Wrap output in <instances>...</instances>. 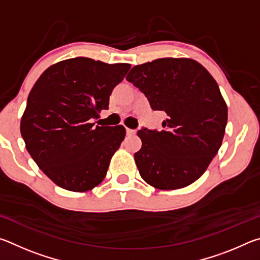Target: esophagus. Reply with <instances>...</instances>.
Listing matches in <instances>:
<instances>
[{
    "instance_id": "esophagus-1",
    "label": "esophagus",
    "mask_w": 260,
    "mask_h": 260,
    "mask_svg": "<svg viewBox=\"0 0 260 260\" xmlns=\"http://www.w3.org/2000/svg\"><path fill=\"white\" fill-rule=\"evenodd\" d=\"M126 133H127V135H134V134L136 133V131H135V129L127 128V129H126Z\"/></svg>"
}]
</instances>
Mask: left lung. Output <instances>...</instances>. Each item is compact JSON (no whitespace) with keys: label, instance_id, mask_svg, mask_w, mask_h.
<instances>
[{"label":"left lung","instance_id":"left-lung-1","mask_svg":"<svg viewBox=\"0 0 260 260\" xmlns=\"http://www.w3.org/2000/svg\"><path fill=\"white\" fill-rule=\"evenodd\" d=\"M152 110L166 113L162 129L138 132L142 147L134 153L144 181L161 190L183 188L208 169L221 147L227 105L212 76L196 60L159 58L127 74Z\"/></svg>","mask_w":260,"mask_h":260}]
</instances>
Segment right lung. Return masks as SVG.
Wrapping results in <instances>:
<instances>
[{"label":"right lung","mask_w":260,"mask_h":260,"mask_svg":"<svg viewBox=\"0 0 260 260\" xmlns=\"http://www.w3.org/2000/svg\"><path fill=\"white\" fill-rule=\"evenodd\" d=\"M129 64L87 57L61 60L41 74L20 122L26 149L57 186L87 191L103 181L126 135L124 126H94Z\"/></svg>","instance_id":"right-lung-1"}]
</instances>
